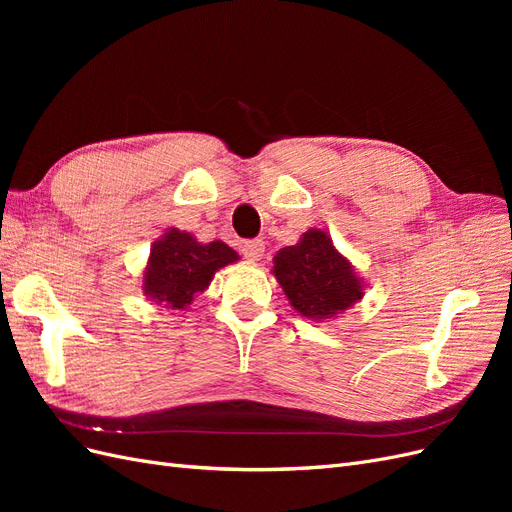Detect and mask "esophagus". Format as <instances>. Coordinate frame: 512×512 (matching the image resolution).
Returning a JSON list of instances; mask_svg holds the SVG:
<instances>
[{
  "instance_id": "34e87169",
  "label": "esophagus",
  "mask_w": 512,
  "mask_h": 512,
  "mask_svg": "<svg viewBox=\"0 0 512 512\" xmlns=\"http://www.w3.org/2000/svg\"><path fill=\"white\" fill-rule=\"evenodd\" d=\"M241 254L250 260V262H256L262 258V254H265V241L262 239H252V241H245L241 245Z\"/></svg>"
}]
</instances>
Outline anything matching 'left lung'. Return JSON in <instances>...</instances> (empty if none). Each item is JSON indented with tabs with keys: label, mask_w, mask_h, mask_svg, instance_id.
Segmentation results:
<instances>
[{
	"label": "left lung",
	"mask_w": 512,
	"mask_h": 512,
	"mask_svg": "<svg viewBox=\"0 0 512 512\" xmlns=\"http://www.w3.org/2000/svg\"><path fill=\"white\" fill-rule=\"evenodd\" d=\"M273 275L290 305L318 322L344 314L365 294L352 262L339 254L322 228H309L297 245L282 247L273 258Z\"/></svg>",
	"instance_id": "8db88e82"
}]
</instances>
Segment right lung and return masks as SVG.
Instances as JSON below:
<instances>
[{
  "label": "right lung",
  "mask_w": 512,
  "mask_h": 512,
  "mask_svg": "<svg viewBox=\"0 0 512 512\" xmlns=\"http://www.w3.org/2000/svg\"><path fill=\"white\" fill-rule=\"evenodd\" d=\"M237 260L239 254L224 241L198 243L190 232L168 228L151 245L143 292L153 305L185 309L209 288L215 273Z\"/></svg>",
  "instance_id": "add662e5"
}]
</instances>
